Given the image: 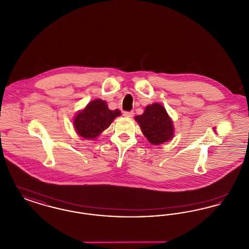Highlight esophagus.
<instances>
[{
  "label": "esophagus",
  "instance_id": "34e87169",
  "mask_svg": "<svg viewBox=\"0 0 249 249\" xmlns=\"http://www.w3.org/2000/svg\"><path fill=\"white\" fill-rule=\"evenodd\" d=\"M133 114L134 113L132 111H125V112H123V116L126 117V118H131L133 116Z\"/></svg>",
  "mask_w": 249,
  "mask_h": 249
}]
</instances>
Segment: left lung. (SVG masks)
Wrapping results in <instances>:
<instances>
[{
  "mask_svg": "<svg viewBox=\"0 0 249 249\" xmlns=\"http://www.w3.org/2000/svg\"><path fill=\"white\" fill-rule=\"evenodd\" d=\"M134 119L138 122L143 135L154 145L167 142L174 136L173 121L165 108L160 104L147 106L143 114Z\"/></svg>",
  "mask_w": 249,
  "mask_h": 249,
  "instance_id": "left-lung-1",
  "label": "left lung"
}]
</instances>
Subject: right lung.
<instances>
[{"instance_id": "add662e5", "label": "right lung", "mask_w": 249, "mask_h": 249, "mask_svg": "<svg viewBox=\"0 0 249 249\" xmlns=\"http://www.w3.org/2000/svg\"><path fill=\"white\" fill-rule=\"evenodd\" d=\"M120 115L119 109L110 110L105 101L98 99L90 102L76 114L73 119V127L81 137L94 140Z\"/></svg>"}]
</instances>
